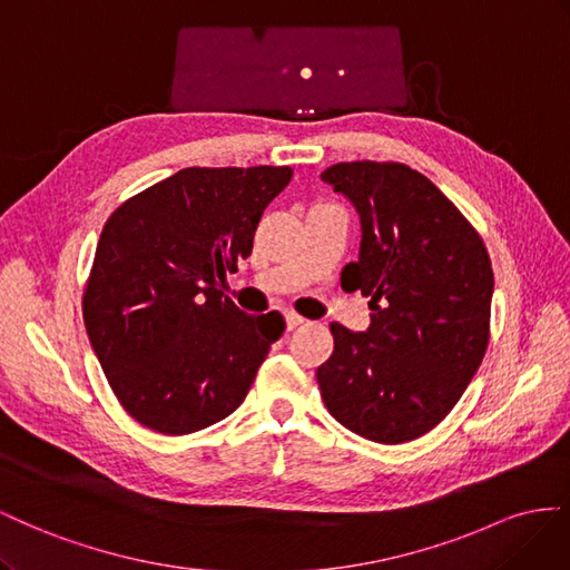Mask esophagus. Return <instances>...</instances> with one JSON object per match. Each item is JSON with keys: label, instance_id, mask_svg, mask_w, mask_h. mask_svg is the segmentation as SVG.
<instances>
[{"label": "esophagus", "instance_id": "esophagus-1", "mask_svg": "<svg viewBox=\"0 0 570 570\" xmlns=\"http://www.w3.org/2000/svg\"><path fill=\"white\" fill-rule=\"evenodd\" d=\"M303 322H305V320H303L298 313H294V311H288V313H286V327H288V330H296V327H301Z\"/></svg>", "mask_w": 570, "mask_h": 570}]
</instances>
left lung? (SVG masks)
Wrapping results in <instances>:
<instances>
[{
  "label": "left lung",
  "instance_id": "left-lung-1",
  "mask_svg": "<svg viewBox=\"0 0 570 570\" xmlns=\"http://www.w3.org/2000/svg\"><path fill=\"white\" fill-rule=\"evenodd\" d=\"M322 181L361 215V257L341 276L372 311L367 332L330 324L322 401L370 442H413L451 413L490 344V255L461 209L401 161H338Z\"/></svg>",
  "mask_w": 570,
  "mask_h": 570
}]
</instances>
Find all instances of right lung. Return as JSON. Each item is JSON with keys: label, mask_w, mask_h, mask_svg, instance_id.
Masks as SVG:
<instances>
[{"label": "right lung", "mask_w": 570, "mask_h": 570, "mask_svg": "<svg viewBox=\"0 0 570 570\" xmlns=\"http://www.w3.org/2000/svg\"><path fill=\"white\" fill-rule=\"evenodd\" d=\"M291 167H188L107 219L83 291V322L124 411L159 434L232 415L284 332L246 315L219 284L253 253L265 207Z\"/></svg>", "instance_id": "obj_1"}]
</instances>
